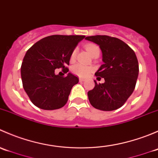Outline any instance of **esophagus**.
<instances>
[{"label":"esophagus","instance_id":"34e87169","mask_svg":"<svg viewBox=\"0 0 158 158\" xmlns=\"http://www.w3.org/2000/svg\"><path fill=\"white\" fill-rule=\"evenodd\" d=\"M84 81H85V79L83 78H79V82H84Z\"/></svg>","mask_w":158,"mask_h":158}]
</instances>
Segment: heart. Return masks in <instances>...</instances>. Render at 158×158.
<instances>
[{"label":"heart","instance_id":"b5f03b06","mask_svg":"<svg viewBox=\"0 0 158 158\" xmlns=\"http://www.w3.org/2000/svg\"><path fill=\"white\" fill-rule=\"evenodd\" d=\"M85 49L88 51V52L90 55H94L96 52H100L99 47L97 45L94 44H88L85 46ZM78 52V48H75L72 51L71 55H70V60L71 61H74L76 58ZM94 71V67L91 66H85V65L80 64V63H77L73 66L72 67V72L73 74L76 75V76H79V77L86 78L90 76L91 73Z\"/></svg>","mask_w":158,"mask_h":158}]
</instances>
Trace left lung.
<instances>
[{"mask_svg":"<svg viewBox=\"0 0 158 158\" xmlns=\"http://www.w3.org/2000/svg\"><path fill=\"white\" fill-rule=\"evenodd\" d=\"M85 40L99 46L103 64L95 73L98 81L88 92L89 102L102 111H113L122 107L135 88L139 66L134 50L121 40L106 35L86 36Z\"/></svg>","mask_w":158,"mask_h":158,"instance_id":"8db88e82","label":"left lung"}]
</instances>
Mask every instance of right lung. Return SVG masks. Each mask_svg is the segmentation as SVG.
<instances>
[{
	"label": "right lung",
	"mask_w": 158,
	"mask_h": 158,
	"mask_svg": "<svg viewBox=\"0 0 158 158\" xmlns=\"http://www.w3.org/2000/svg\"><path fill=\"white\" fill-rule=\"evenodd\" d=\"M85 36L52 35L40 40L27 51L20 73L23 87L34 106L44 110L63 107L79 79L68 73L70 55ZM61 68L66 77L55 74ZM64 75V74H63Z\"/></svg>",
	"instance_id": "1"
}]
</instances>
